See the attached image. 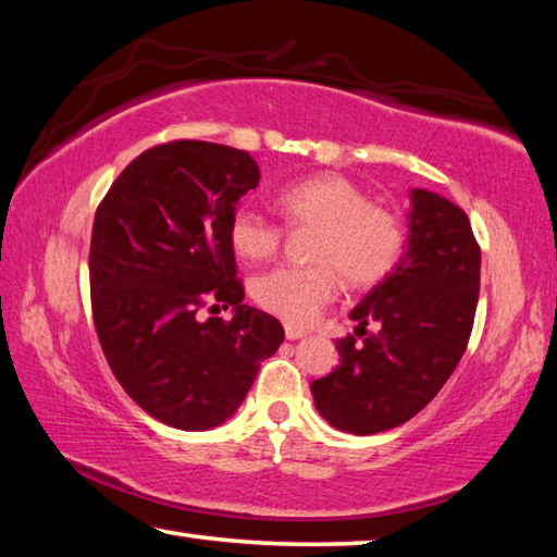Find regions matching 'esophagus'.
<instances>
[{
	"mask_svg": "<svg viewBox=\"0 0 557 557\" xmlns=\"http://www.w3.org/2000/svg\"><path fill=\"white\" fill-rule=\"evenodd\" d=\"M285 334H287V338H289V342H297V338H301V336H307V332H305V329H297V326H285Z\"/></svg>",
	"mask_w": 557,
	"mask_h": 557,
	"instance_id": "obj_1",
	"label": "esophagus"
}]
</instances>
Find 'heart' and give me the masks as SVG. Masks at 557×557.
Returning <instances> with one entry per match:
<instances>
[{
    "mask_svg": "<svg viewBox=\"0 0 557 557\" xmlns=\"http://www.w3.org/2000/svg\"><path fill=\"white\" fill-rule=\"evenodd\" d=\"M277 206L292 228H317L309 268H275L252 280V299L287 324L307 326L336 297L338 282L369 289L398 268L405 225L393 209L371 201L369 191L344 174L324 172L287 184ZM235 256L260 262L277 252L282 228L250 206L231 215Z\"/></svg>",
    "mask_w": 557,
    "mask_h": 557,
    "instance_id": "b5f03b06",
    "label": "heart"
}]
</instances>
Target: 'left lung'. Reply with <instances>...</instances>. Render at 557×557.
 I'll return each instance as SVG.
<instances>
[{
	"mask_svg": "<svg viewBox=\"0 0 557 557\" xmlns=\"http://www.w3.org/2000/svg\"><path fill=\"white\" fill-rule=\"evenodd\" d=\"M408 228L398 268L348 314L364 342L338 338L342 361L312 383L319 414L351 435L414 418L457 369L474 326L482 250L467 213L445 196L412 188ZM373 321L380 332L366 335Z\"/></svg>",
	"mask_w": 557,
	"mask_h": 557,
	"instance_id": "8db88e82",
	"label": "left lung"
}]
</instances>
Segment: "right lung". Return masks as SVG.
Segmentation results:
<instances>
[{
	"label": "right lung",
	"mask_w": 557,
	"mask_h": 557,
	"mask_svg": "<svg viewBox=\"0 0 557 557\" xmlns=\"http://www.w3.org/2000/svg\"><path fill=\"white\" fill-rule=\"evenodd\" d=\"M258 182L243 149L178 139L129 162L96 211L90 297L102 354L129 398L169 428H219L285 338L275 317L243 305L235 277L231 215ZM209 304L233 306L232 322L201 323Z\"/></svg>",
	"instance_id": "obj_1"
}]
</instances>
